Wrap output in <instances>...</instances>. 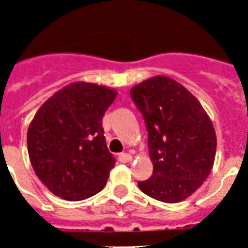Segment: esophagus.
Here are the masks:
<instances>
[{"instance_id": "esophagus-1", "label": "esophagus", "mask_w": 248, "mask_h": 248, "mask_svg": "<svg viewBox=\"0 0 248 248\" xmlns=\"http://www.w3.org/2000/svg\"><path fill=\"white\" fill-rule=\"evenodd\" d=\"M119 160L121 163H128L132 160V155L129 153H121V155H119Z\"/></svg>"}]
</instances>
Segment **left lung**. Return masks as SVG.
Here are the masks:
<instances>
[{
    "label": "left lung",
    "mask_w": 248,
    "mask_h": 248,
    "mask_svg": "<svg viewBox=\"0 0 248 248\" xmlns=\"http://www.w3.org/2000/svg\"><path fill=\"white\" fill-rule=\"evenodd\" d=\"M131 97L143 115L153 163L152 177L138 182V186L159 202H183L202 186L213 169V122L190 91L164 75L135 85Z\"/></svg>",
    "instance_id": "8db88e82"
}]
</instances>
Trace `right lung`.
<instances>
[{"instance_id": "1", "label": "right lung", "mask_w": 248, "mask_h": 248, "mask_svg": "<svg viewBox=\"0 0 248 248\" xmlns=\"http://www.w3.org/2000/svg\"><path fill=\"white\" fill-rule=\"evenodd\" d=\"M117 91L93 82H71L49 97L33 117L27 147L34 173L54 195L79 202L104 189L115 158L102 117Z\"/></svg>"}]
</instances>
